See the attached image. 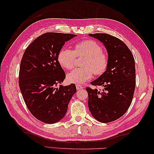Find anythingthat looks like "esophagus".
Segmentation results:
<instances>
[{"mask_svg": "<svg viewBox=\"0 0 154 154\" xmlns=\"http://www.w3.org/2000/svg\"><path fill=\"white\" fill-rule=\"evenodd\" d=\"M83 85H76V89L77 90H80L81 89H83Z\"/></svg>", "mask_w": 154, "mask_h": 154, "instance_id": "34e87169", "label": "esophagus"}]
</instances>
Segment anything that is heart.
<instances>
[{
	"label": "heart",
	"instance_id": "1",
	"mask_svg": "<svg viewBox=\"0 0 154 154\" xmlns=\"http://www.w3.org/2000/svg\"><path fill=\"white\" fill-rule=\"evenodd\" d=\"M75 50L69 48H63L58 54V61L65 69L69 70L74 67L77 56L85 57L83 68L75 69L67 75L69 83L81 84L90 80L93 73L99 75L106 69L108 57L102 51L100 45L93 40H83L74 45Z\"/></svg>",
	"mask_w": 154,
	"mask_h": 154
}]
</instances>
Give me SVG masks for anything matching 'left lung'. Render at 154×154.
<instances>
[{
  "instance_id": "8db88e82",
  "label": "left lung",
  "mask_w": 154,
  "mask_h": 154,
  "mask_svg": "<svg viewBox=\"0 0 154 154\" xmlns=\"http://www.w3.org/2000/svg\"><path fill=\"white\" fill-rule=\"evenodd\" d=\"M89 36L99 40L108 54L106 71L91 84L101 91L86 88L88 106L93 118L106 123L122 116L131 104L136 87L135 61L132 52L120 39L97 33Z\"/></svg>"
}]
</instances>
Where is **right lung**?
<instances>
[{
    "label": "right lung",
    "mask_w": 154,
    "mask_h": 154,
    "mask_svg": "<svg viewBox=\"0 0 154 154\" xmlns=\"http://www.w3.org/2000/svg\"><path fill=\"white\" fill-rule=\"evenodd\" d=\"M77 35L47 32L28 45L22 59L19 87L28 110L44 123L63 119L68 104L77 92L75 84L61 85L65 73L58 61V54L66 42ZM60 84V87H56Z\"/></svg>",
    "instance_id": "right-lung-1"
}]
</instances>
